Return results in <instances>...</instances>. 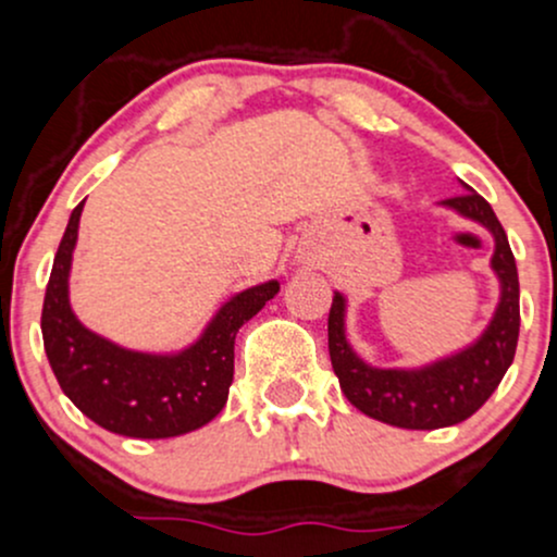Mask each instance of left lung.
<instances>
[{"mask_svg":"<svg viewBox=\"0 0 557 557\" xmlns=\"http://www.w3.org/2000/svg\"><path fill=\"white\" fill-rule=\"evenodd\" d=\"M461 189L465 195L443 200L441 208L494 237L491 272L499 283V301L475 342L424 366L382 368L357 355L349 342L347 296L336 290L327 314V352L344 397L366 417L403 430H441L470 419L494 395L518 347L520 285L510 243L494 208L465 181Z\"/></svg>","mask_w":557,"mask_h":557,"instance_id":"1","label":"left lung"}]
</instances>
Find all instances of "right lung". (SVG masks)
I'll return each mask as SVG.
<instances>
[{"mask_svg":"<svg viewBox=\"0 0 557 557\" xmlns=\"http://www.w3.org/2000/svg\"><path fill=\"white\" fill-rule=\"evenodd\" d=\"M74 208L52 261L42 307V338L63 395L114 435L162 441L195 432L224 411L234 379V338L280 294L277 280L226 298L200 336L175 352H140L90 331L69 298L79 215Z\"/></svg>","mask_w":557,"mask_h":557,"instance_id":"right-lung-1","label":"right lung"}]
</instances>
